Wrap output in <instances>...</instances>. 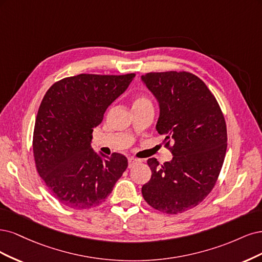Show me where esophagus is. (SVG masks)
Here are the masks:
<instances>
[{
  "label": "esophagus",
  "instance_id": "34e87169",
  "mask_svg": "<svg viewBox=\"0 0 262 262\" xmlns=\"http://www.w3.org/2000/svg\"><path fill=\"white\" fill-rule=\"evenodd\" d=\"M140 162H141L140 159H136V158H133V157L128 158V166L129 167H133L135 164L140 163Z\"/></svg>",
  "mask_w": 262,
  "mask_h": 262
}]
</instances>
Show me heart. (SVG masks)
Returning a JSON list of instances; mask_svg holds the SVG:
<instances>
[{
	"instance_id": "1",
	"label": "heart",
	"mask_w": 262,
	"mask_h": 262,
	"mask_svg": "<svg viewBox=\"0 0 262 262\" xmlns=\"http://www.w3.org/2000/svg\"><path fill=\"white\" fill-rule=\"evenodd\" d=\"M148 103H150V101L146 97L138 96L135 98L134 102H133V106H138V105H143V104H148Z\"/></svg>"
}]
</instances>
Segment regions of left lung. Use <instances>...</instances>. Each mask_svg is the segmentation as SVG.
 <instances>
[{
	"label": "left lung",
	"instance_id": "obj_1",
	"mask_svg": "<svg viewBox=\"0 0 262 262\" xmlns=\"http://www.w3.org/2000/svg\"><path fill=\"white\" fill-rule=\"evenodd\" d=\"M141 81L159 103L157 132L166 146L174 142L171 161H147L151 179L142 196L161 212L182 213L209 195L220 174L227 142L224 117L206 83L190 73H148Z\"/></svg>",
	"mask_w": 262,
	"mask_h": 262
}]
</instances>
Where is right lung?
I'll list each match as a JSON object with an SVG mask.
<instances>
[{
  "instance_id": "right-lung-1",
  "label": "right lung",
  "mask_w": 262,
  "mask_h": 262,
  "mask_svg": "<svg viewBox=\"0 0 262 262\" xmlns=\"http://www.w3.org/2000/svg\"><path fill=\"white\" fill-rule=\"evenodd\" d=\"M135 74H80L55 82L42 99L33 130L37 171L53 196L73 209L99 206L128 162L91 146L106 108L126 91Z\"/></svg>"
}]
</instances>
